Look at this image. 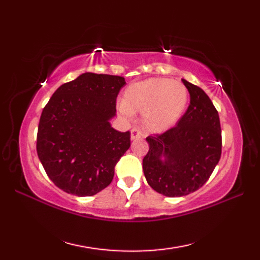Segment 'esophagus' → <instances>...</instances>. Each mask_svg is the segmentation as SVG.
Masks as SVG:
<instances>
[{
  "label": "esophagus",
  "mask_w": 260,
  "mask_h": 260,
  "mask_svg": "<svg viewBox=\"0 0 260 260\" xmlns=\"http://www.w3.org/2000/svg\"><path fill=\"white\" fill-rule=\"evenodd\" d=\"M143 137L142 131L139 128H133L131 131V140L132 141H136V140H141Z\"/></svg>",
  "instance_id": "obj_1"
}]
</instances>
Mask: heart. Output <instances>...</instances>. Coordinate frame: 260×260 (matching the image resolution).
Returning a JSON list of instances; mask_svg holds the SVG:
<instances>
[{"label":"heart","instance_id":"b5f03b06","mask_svg":"<svg viewBox=\"0 0 260 260\" xmlns=\"http://www.w3.org/2000/svg\"><path fill=\"white\" fill-rule=\"evenodd\" d=\"M189 103V91L180 81L168 78H148L128 86L124 102L118 105L125 117L143 113V125L153 133L173 127Z\"/></svg>","mask_w":260,"mask_h":260}]
</instances>
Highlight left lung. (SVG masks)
Returning a JSON list of instances; mask_svg holds the SVG:
<instances>
[{
  "label": "left lung",
  "mask_w": 260,
  "mask_h": 260,
  "mask_svg": "<svg viewBox=\"0 0 260 260\" xmlns=\"http://www.w3.org/2000/svg\"><path fill=\"white\" fill-rule=\"evenodd\" d=\"M183 81L190 105L173 128L148 136L143 158L145 179L153 190L170 198L187 196L201 187L221 156V127L217 109L200 87Z\"/></svg>",
  "instance_id": "1"
}]
</instances>
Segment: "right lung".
<instances>
[{
  "label": "right lung",
  "mask_w": 260,
  "mask_h": 260,
  "mask_svg": "<svg viewBox=\"0 0 260 260\" xmlns=\"http://www.w3.org/2000/svg\"><path fill=\"white\" fill-rule=\"evenodd\" d=\"M124 77L85 73L54 91L39 121L37 152L59 189L90 197L110 184L115 165L131 146L116 131V98Z\"/></svg>",
  "instance_id": "right-lung-1"
}]
</instances>
